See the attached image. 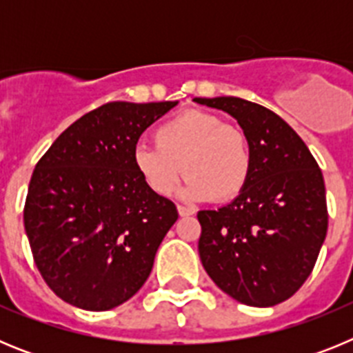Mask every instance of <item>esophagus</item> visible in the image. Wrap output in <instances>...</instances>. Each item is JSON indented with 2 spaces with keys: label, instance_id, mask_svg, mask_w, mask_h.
Here are the masks:
<instances>
[{
  "label": "esophagus",
  "instance_id": "34e87169",
  "mask_svg": "<svg viewBox=\"0 0 353 353\" xmlns=\"http://www.w3.org/2000/svg\"><path fill=\"white\" fill-rule=\"evenodd\" d=\"M176 210H179L180 217H187V215H192V214H194V210H192V208L183 207V205H179V207H176Z\"/></svg>",
  "mask_w": 353,
  "mask_h": 353
}]
</instances>
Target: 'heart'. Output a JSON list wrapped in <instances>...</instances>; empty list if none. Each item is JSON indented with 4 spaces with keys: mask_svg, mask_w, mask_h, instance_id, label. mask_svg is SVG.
Segmentation results:
<instances>
[{
    "mask_svg": "<svg viewBox=\"0 0 353 353\" xmlns=\"http://www.w3.org/2000/svg\"><path fill=\"white\" fill-rule=\"evenodd\" d=\"M155 145L134 148L132 162L143 182L159 196H170L189 174L182 196L191 201L233 199L244 191L252 170L248 136L203 111H185L155 129Z\"/></svg>",
    "mask_w": 353,
    "mask_h": 353,
    "instance_id": "heart-1",
    "label": "heart"
}]
</instances>
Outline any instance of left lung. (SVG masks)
Segmentation results:
<instances>
[{
    "mask_svg": "<svg viewBox=\"0 0 353 353\" xmlns=\"http://www.w3.org/2000/svg\"><path fill=\"white\" fill-rule=\"evenodd\" d=\"M194 102L235 118L252 154L244 191L217 210L198 212L201 263L235 301L279 304L310 277L325 240L322 171L299 134L270 109L239 97Z\"/></svg>",
    "mask_w": 353,
    "mask_h": 353,
    "instance_id": "8db88e82",
    "label": "left lung"
}]
</instances>
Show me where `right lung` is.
Segmentation results:
<instances>
[{"instance_id": "obj_1", "label": "right lung", "mask_w": 353, "mask_h": 353, "mask_svg": "<svg viewBox=\"0 0 353 353\" xmlns=\"http://www.w3.org/2000/svg\"><path fill=\"white\" fill-rule=\"evenodd\" d=\"M179 102H109L58 136L31 174L24 228L49 288L108 311L139 292L179 212L138 174L132 152Z\"/></svg>"}]
</instances>
